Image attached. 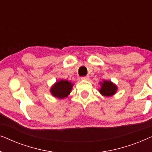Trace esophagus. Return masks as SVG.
Listing matches in <instances>:
<instances>
[{"instance_id": "esophagus-1", "label": "esophagus", "mask_w": 152, "mask_h": 152, "mask_svg": "<svg viewBox=\"0 0 152 152\" xmlns=\"http://www.w3.org/2000/svg\"><path fill=\"white\" fill-rule=\"evenodd\" d=\"M82 80H89V77L88 75L83 76V77H82Z\"/></svg>"}]
</instances>
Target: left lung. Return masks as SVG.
Listing matches in <instances>:
<instances>
[{"mask_svg": "<svg viewBox=\"0 0 152 152\" xmlns=\"http://www.w3.org/2000/svg\"><path fill=\"white\" fill-rule=\"evenodd\" d=\"M117 91V87L114 84L110 81H104L102 83V87L99 90V92L104 96H111L114 95Z\"/></svg>", "mask_w": 152, "mask_h": 152, "instance_id": "8db88e82", "label": "left lung"}]
</instances>
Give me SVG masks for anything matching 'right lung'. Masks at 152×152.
Wrapping results in <instances>:
<instances>
[{
  "label": "right lung",
  "instance_id": "right-lung-1",
  "mask_svg": "<svg viewBox=\"0 0 152 152\" xmlns=\"http://www.w3.org/2000/svg\"><path fill=\"white\" fill-rule=\"evenodd\" d=\"M73 84L67 80H61L57 82L51 88V93L53 95L58 98H64L68 96L71 91Z\"/></svg>",
  "mask_w": 152,
  "mask_h": 152
}]
</instances>
